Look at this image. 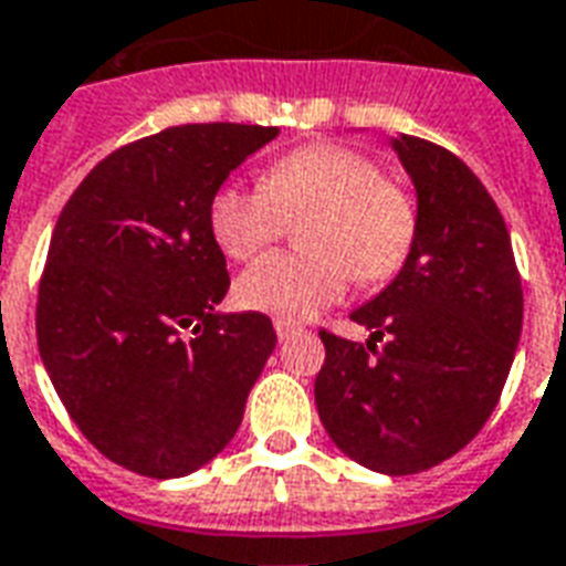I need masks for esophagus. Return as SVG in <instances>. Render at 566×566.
Masks as SVG:
<instances>
[{
	"instance_id": "obj_1",
	"label": "esophagus",
	"mask_w": 566,
	"mask_h": 566,
	"mask_svg": "<svg viewBox=\"0 0 566 566\" xmlns=\"http://www.w3.org/2000/svg\"><path fill=\"white\" fill-rule=\"evenodd\" d=\"M296 333H300V326L294 324V321H284V317H275V336L282 338H291V336H296Z\"/></svg>"
}]
</instances>
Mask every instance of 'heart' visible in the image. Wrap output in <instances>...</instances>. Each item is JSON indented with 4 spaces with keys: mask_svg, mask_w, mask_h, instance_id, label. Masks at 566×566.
Here are the masks:
<instances>
[{
    "mask_svg": "<svg viewBox=\"0 0 566 566\" xmlns=\"http://www.w3.org/2000/svg\"><path fill=\"white\" fill-rule=\"evenodd\" d=\"M303 221L305 251H275L237 282L240 303L305 321L338 303L357 275L389 282L408 263L420 230L413 198L375 158L338 144H312L263 170L261 186H224L209 200V230L233 261H249Z\"/></svg>",
    "mask_w": 566,
    "mask_h": 566,
    "instance_id": "obj_1",
    "label": "heart"
}]
</instances>
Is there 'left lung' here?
Instances as JSON below:
<instances>
[{
	"label": "left lung",
	"mask_w": 566,
	"mask_h": 566,
	"mask_svg": "<svg viewBox=\"0 0 566 566\" xmlns=\"http://www.w3.org/2000/svg\"><path fill=\"white\" fill-rule=\"evenodd\" d=\"M420 230L396 282L350 321L366 345L321 329V422L345 455L389 476L429 471L495 411L522 333V275L504 216L450 149L401 134Z\"/></svg>",
	"instance_id": "left-lung-1"
}]
</instances>
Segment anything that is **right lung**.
Instances as JSON below:
<instances>
[{
    "mask_svg": "<svg viewBox=\"0 0 566 566\" xmlns=\"http://www.w3.org/2000/svg\"><path fill=\"white\" fill-rule=\"evenodd\" d=\"M275 134L200 123L119 146L53 228L38 350L86 441L134 474L174 480L219 455L275 347L261 312H216L230 275L209 230L212 195Z\"/></svg>",
    "mask_w": 566,
    "mask_h": 566,
    "instance_id": "1",
    "label": "right lung"
}]
</instances>
